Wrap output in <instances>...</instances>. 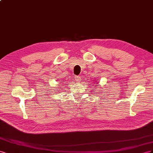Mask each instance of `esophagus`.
Wrapping results in <instances>:
<instances>
[{"mask_svg":"<svg viewBox=\"0 0 153 153\" xmlns=\"http://www.w3.org/2000/svg\"><path fill=\"white\" fill-rule=\"evenodd\" d=\"M74 78H75L76 82H79L81 80V77L79 76H75L74 77Z\"/></svg>","mask_w":153,"mask_h":153,"instance_id":"esophagus-1","label":"esophagus"}]
</instances>
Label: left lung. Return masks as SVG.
Listing matches in <instances>:
<instances>
[{
	"label": "left lung",
	"instance_id": "obj_1",
	"mask_svg": "<svg viewBox=\"0 0 153 153\" xmlns=\"http://www.w3.org/2000/svg\"><path fill=\"white\" fill-rule=\"evenodd\" d=\"M95 84H96V83H95Z\"/></svg>",
	"mask_w": 153,
	"mask_h": 153
}]
</instances>
